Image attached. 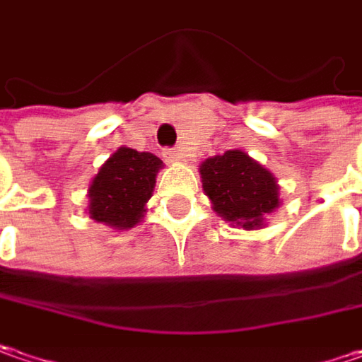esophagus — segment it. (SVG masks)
I'll use <instances>...</instances> for the list:
<instances>
[{
	"label": "esophagus",
	"instance_id": "34e87169",
	"mask_svg": "<svg viewBox=\"0 0 362 362\" xmlns=\"http://www.w3.org/2000/svg\"><path fill=\"white\" fill-rule=\"evenodd\" d=\"M164 158L168 162H182L186 156H184V151L182 150H176V148H168L164 150Z\"/></svg>",
	"mask_w": 362,
	"mask_h": 362
}]
</instances>
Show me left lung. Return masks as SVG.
<instances>
[{
    "mask_svg": "<svg viewBox=\"0 0 362 362\" xmlns=\"http://www.w3.org/2000/svg\"><path fill=\"white\" fill-rule=\"evenodd\" d=\"M202 188L225 221L247 230L279 206L275 178L245 151L228 150L200 165Z\"/></svg>",
    "mask_w": 362,
    "mask_h": 362,
    "instance_id": "obj_1",
    "label": "left lung"
}]
</instances>
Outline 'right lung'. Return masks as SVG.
<instances>
[{"label":"right lung","mask_w":362,"mask_h":362,"mask_svg":"<svg viewBox=\"0 0 362 362\" xmlns=\"http://www.w3.org/2000/svg\"><path fill=\"white\" fill-rule=\"evenodd\" d=\"M162 160L150 151L119 148L93 178L88 188V214L107 227L137 225L151 198Z\"/></svg>","instance_id":"right-lung-1"}]
</instances>
